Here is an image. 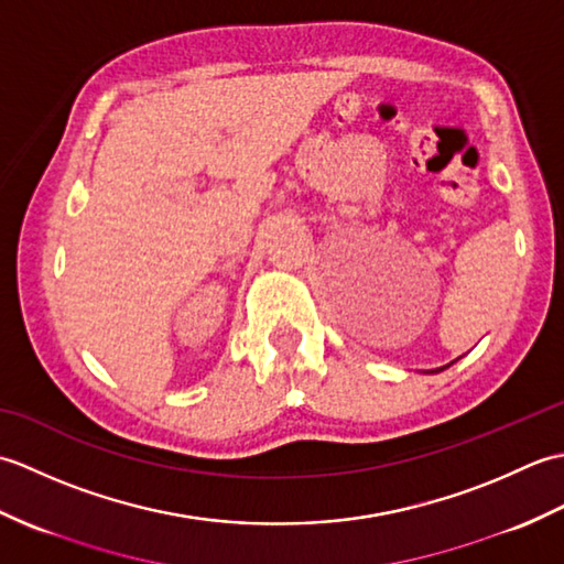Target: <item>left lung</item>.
I'll return each instance as SVG.
<instances>
[{
  "label": "left lung",
  "mask_w": 564,
  "mask_h": 564,
  "mask_svg": "<svg viewBox=\"0 0 564 564\" xmlns=\"http://www.w3.org/2000/svg\"><path fill=\"white\" fill-rule=\"evenodd\" d=\"M455 361H458V358H455ZM455 361H451V364H446V366H441V368H436V370H431V373H441V370H446V368H451Z\"/></svg>",
  "instance_id": "left-lung-1"
}]
</instances>
